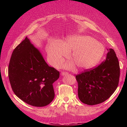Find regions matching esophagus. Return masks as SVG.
I'll return each instance as SVG.
<instances>
[{"label":"esophagus","instance_id":"1","mask_svg":"<svg viewBox=\"0 0 127 127\" xmlns=\"http://www.w3.org/2000/svg\"><path fill=\"white\" fill-rule=\"evenodd\" d=\"M68 74V73L67 72H65V71H63L61 72V75L62 76H64V75H67Z\"/></svg>","mask_w":127,"mask_h":127}]
</instances>
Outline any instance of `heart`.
<instances>
[{"label": "heart", "mask_w": 127, "mask_h": 127, "mask_svg": "<svg viewBox=\"0 0 127 127\" xmlns=\"http://www.w3.org/2000/svg\"><path fill=\"white\" fill-rule=\"evenodd\" d=\"M46 50L49 62L58 67L71 51L70 58L73 62L64 64V67L72 69L75 64L80 69H88L95 67L101 61L104 54L105 48L94 37L82 35L68 36L62 43L52 41L47 45Z\"/></svg>", "instance_id": "obj_1"}]
</instances>
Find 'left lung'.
Here are the masks:
<instances>
[{"mask_svg":"<svg viewBox=\"0 0 127 127\" xmlns=\"http://www.w3.org/2000/svg\"><path fill=\"white\" fill-rule=\"evenodd\" d=\"M120 77V66L116 53L108 50L106 59L96 67L76 76L80 101L87 105L106 101L116 90Z\"/></svg>","mask_w":127,"mask_h":127,"instance_id":"left-lung-1","label":"left lung"}]
</instances>
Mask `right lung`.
<instances>
[{
    "instance_id": "obj_1",
    "label": "right lung",
    "mask_w": 127,
    "mask_h": 127,
    "mask_svg": "<svg viewBox=\"0 0 127 127\" xmlns=\"http://www.w3.org/2000/svg\"><path fill=\"white\" fill-rule=\"evenodd\" d=\"M8 77L18 98L31 105L42 107L55 97L53 83L59 78V72L48 66L39 50L26 37L12 53Z\"/></svg>"
}]
</instances>
